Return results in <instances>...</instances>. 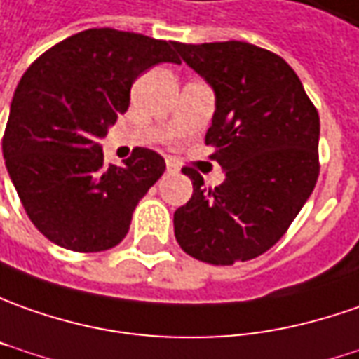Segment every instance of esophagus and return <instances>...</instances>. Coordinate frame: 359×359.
<instances>
[{
	"instance_id": "esophagus-1",
	"label": "esophagus",
	"mask_w": 359,
	"mask_h": 359,
	"mask_svg": "<svg viewBox=\"0 0 359 359\" xmlns=\"http://www.w3.org/2000/svg\"><path fill=\"white\" fill-rule=\"evenodd\" d=\"M165 170H168V172H172V174H175V172L180 170V165H177L174 160H165Z\"/></svg>"
}]
</instances>
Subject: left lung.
<instances>
[{
    "label": "left lung",
    "instance_id": "8db88e82",
    "mask_svg": "<svg viewBox=\"0 0 359 359\" xmlns=\"http://www.w3.org/2000/svg\"><path fill=\"white\" fill-rule=\"evenodd\" d=\"M175 49L215 93L205 144L225 172L223 184L203 189V177L184 168L194 196L175 209V239L203 263L249 261L285 235L316 185L318 112L271 50L243 41Z\"/></svg>",
    "mask_w": 359,
    "mask_h": 359
}]
</instances>
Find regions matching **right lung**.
Instances as JSON below:
<instances>
[{
	"instance_id": "right-lung-1",
	"label": "right lung",
	"mask_w": 359,
	"mask_h": 359,
	"mask_svg": "<svg viewBox=\"0 0 359 359\" xmlns=\"http://www.w3.org/2000/svg\"><path fill=\"white\" fill-rule=\"evenodd\" d=\"M174 47L140 33L86 29L43 53L21 76L1 148L29 219L55 245L96 252L126 237L165 162L136 148L124 165H107L100 140L128 110L142 73L180 62Z\"/></svg>"
}]
</instances>
